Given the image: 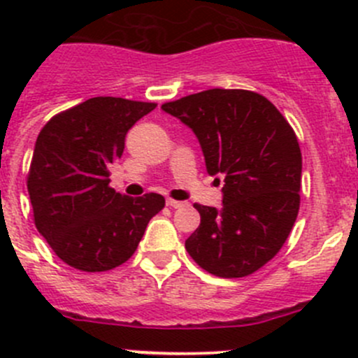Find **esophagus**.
Returning a JSON list of instances; mask_svg holds the SVG:
<instances>
[{"instance_id":"obj_1","label":"esophagus","mask_w":358,"mask_h":358,"mask_svg":"<svg viewBox=\"0 0 358 358\" xmlns=\"http://www.w3.org/2000/svg\"><path fill=\"white\" fill-rule=\"evenodd\" d=\"M166 204H168L169 208L178 209V208H183V206H185V202H183V201H175V199H168V201H166Z\"/></svg>"}]
</instances>
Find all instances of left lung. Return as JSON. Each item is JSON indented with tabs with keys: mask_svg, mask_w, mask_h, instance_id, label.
I'll return each instance as SVG.
<instances>
[{
	"mask_svg": "<svg viewBox=\"0 0 358 358\" xmlns=\"http://www.w3.org/2000/svg\"><path fill=\"white\" fill-rule=\"evenodd\" d=\"M161 109L192 129L208 173L223 178L222 208L194 204L201 225L185 249L216 277L256 272L284 246L298 216L301 150L289 122L248 90H206Z\"/></svg>",
	"mask_w": 358,
	"mask_h": 358,
	"instance_id": "8db88e82",
	"label": "left lung"
}]
</instances>
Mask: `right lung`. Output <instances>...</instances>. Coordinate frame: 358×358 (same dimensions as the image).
I'll return each instance as SVG.
<instances>
[{
  "instance_id": "add662e5",
  "label": "right lung",
  "mask_w": 358,
  "mask_h": 358,
  "mask_svg": "<svg viewBox=\"0 0 358 358\" xmlns=\"http://www.w3.org/2000/svg\"><path fill=\"white\" fill-rule=\"evenodd\" d=\"M156 103L95 96L50 119L27 176L34 223L57 256L83 272H106L131 258L161 194L128 197L109 187L126 133Z\"/></svg>"
}]
</instances>
